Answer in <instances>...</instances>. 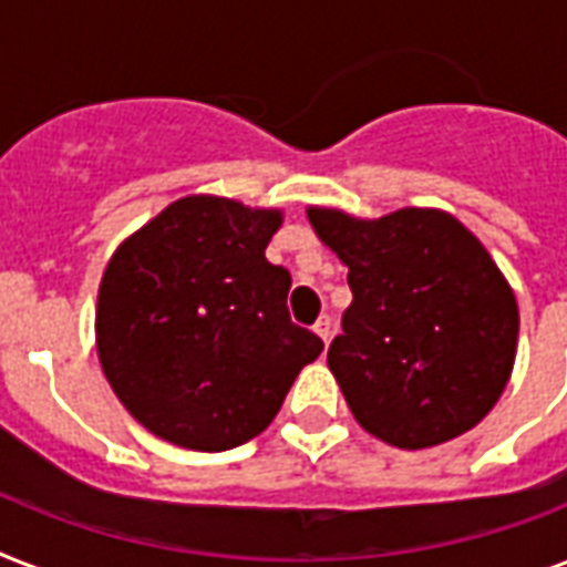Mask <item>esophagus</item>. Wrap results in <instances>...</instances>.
<instances>
[{"label":"esophagus","mask_w":567,"mask_h":567,"mask_svg":"<svg viewBox=\"0 0 567 567\" xmlns=\"http://www.w3.org/2000/svg\"><path fill=\"white\" fill-rule=\"evenodd\" d=\"M315 332H318L323 341H329V338H332V318H329V315H323V318L315 323Z\"/></svg>","instance_id":"obj_1"}]
</instances>
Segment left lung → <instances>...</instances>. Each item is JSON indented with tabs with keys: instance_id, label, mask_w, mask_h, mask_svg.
Returning a JSON list of instances; mask_svg holds the SVG:
<instances>
[{
	"instance_id": "1",
	"label": "left lung",
	"mask_w": 567,
	"mask_h": 567,
	"mask_svg": "<svg viewBox=\"0 0 567 567\" xmlns=\"http://www.w3.org/2000/svg\"><path fill=\"white\" fill-rule=\"evenodd\" d=\"M309 223L350 267L327 362L362 430L400 450L474 430L518 353V300L488 249L441 208L362 220L311 205Z\"/></svg>"
}]
</instances>
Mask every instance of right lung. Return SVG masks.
Returning <instances> with one entry per match:
<instances>
[{"label":"right lung","mask_w":567,"mask_h":567,"mask_svg":"<svg viewBox=\"0 0 567 567\" xmlns=\"http://www.w3.org/2000/svg\"><path fill=\"white\" fill-rule=\"evenodd\" d=\"M279 226V208L190 194L114 249L96 353L120 403L158 439L199 453L256 439L323 350L291 323V274L265 258Z\"/></svg>","instance_id":"right-lung-1"}]
</instances>
